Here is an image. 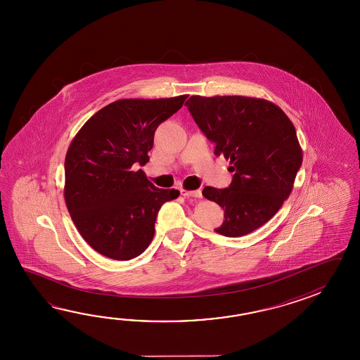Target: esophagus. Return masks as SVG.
I'll list each match as a JSON object with an SVG mask.
<instances>
[{"instance_id": "esophagus-1", "label": "esophagus", "mask_w": 360, "mask_h": 360, "mask_svg": "<svg viewBox=\"0 0 360 360\" xmlns=\"http://www.w3.org/2000/svg\"><path fill=\"white\" fill-rule=\"evenodd\" d=\"M180 193L183 194L184 197H186V198H202V191H200V189H197V191H186V189L181 188Z\"/></svg>"}]
</instances>
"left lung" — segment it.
Wrapping results in <instances>:
<instances>
[{
	"instance_id": "8db88e82",
	"label": "left lung",
	"mask_w": 360,
	"mask_h": 360,
	"mask_svg": "<svg viewBox=\"0 0 360 360\" xmlns=\"http://www.w3.org/2000/svg\"><path fill=\"white\" fill-rule=\"evenodd\" d=\"M214 153L230 160L229 188L206 186L202 194L224 210L214 231L242 237L262 226L290 197L302 163L295 126L281 108L248 96H199L185 103Z\"/></svg>"
}]
</instances>
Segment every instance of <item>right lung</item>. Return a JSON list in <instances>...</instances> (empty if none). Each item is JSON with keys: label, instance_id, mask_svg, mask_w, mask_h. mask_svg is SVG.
Instances as JSON below:
<instances>
[{"label": "right lung", "instance_id": "obj_1", "mask_svg": "<svg viewBox=\"0 0 360 360\" xmlns=\"http://www.w3.org/2000/svg\"><path fill=\"white\" fill-rule=\"evenodd\" d=\"M186 98L117 100L92 115L69 146L65 205L84 240L109 259L131 260L144 252L162 205L180 194L155 188L135 167L149 161L157 127Z\"/></svg>", "mask_w": 360, "mask_h": 360}]
</instances>
